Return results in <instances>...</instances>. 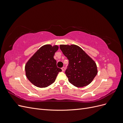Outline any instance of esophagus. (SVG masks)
I'll use <instances>...</instances> for the list:
<instances>
[{"label":"esophagus","instance_id":"1","mask_svg":"<svg viewBox=\"0 0 123 123\" xmlns=\"http://www.w3.org/2000/svg\"><path fill=\"white\" fill-rule=\"evenodd\" d=\"M62 71H65V67H63L62 68Z\"/></svg>","mask_w":123,"mask_h":123}]
</instances>
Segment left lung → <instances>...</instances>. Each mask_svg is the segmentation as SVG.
<instances>
[{"mask_svg":"<svg viewBox=\"0 0 123 123\" xmlns=\"http://www.w3.org/2000/svg\"><path fill=\"white\" fill-rule=\"evenodd\" d=\"M60 49L69 60L65 71L69 82L77 87L88 85L98 73L97 66L93 59L76 45H61Z\"/></svg>","mask_w":123,"mask_h":123,"instance_id":"8db88e82","label":"left lung"}]
</instances>
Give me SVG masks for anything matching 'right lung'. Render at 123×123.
I'll return each mask as SVG.
<instances>
[{
  "mask_svg": "<svg viewBox=\"0 0 123 123\" xmlns=\"http://www.w3.org/2000/svg\"><path fill=\"white\" fill-rule=\"evenodd\" d=\"M58 49L57 46H43L26 64V76L35 86L39 88L49 86L54 82L58 72L62 71L57 67L56 61L54 58Z\"/></svg>",
  "mask_w": 123,
  "mask_h": 123,
  "instance_id": "add662e5",
  "label": "right lung"
}]
</instances>
